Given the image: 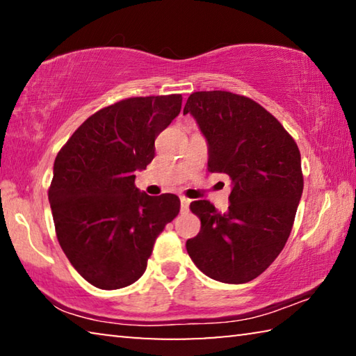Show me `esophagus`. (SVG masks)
I'll return each instance as SVG.
<instances>
[{
  "instance_id": "1",
  "label": "esophagus",
  "mask_w": 356,
  "mask_h": 356,
  "mask_svg": "<svg viewBox=\"0 0 356 356\" xmlns=\"http://www.w3.org/2000/svg\"><path fill=\"white\" fill-rule=\"evenodd\" d=\"M190 200L188 197H185V196H180V210H182V212H188V207H190Z\"/></svg>"
}]
</instances>
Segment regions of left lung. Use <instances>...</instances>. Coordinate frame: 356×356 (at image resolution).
I'll return each mask as SVG.
<instances>
[{
	"mask_svg": "<svg viewBox=\"0 0 356 356\" xmlns=\"http://www.w3.org/2000/svg\"><path fill=\"white\" fill-rule=\"evenodd\" d=\"M191 114L207 141L209 171L231 177L226 213L190 204L201 231L186 240L197 268L215 281L243 284L268 268L291 236L303 193L297 143L254 100L227 91L193 92Z\"/></svg>",
	"mask_w": 356,
	"mask_h": 356,
	"instance_id": "8db88e82",
	"label": "left lung"
}]
</instances>
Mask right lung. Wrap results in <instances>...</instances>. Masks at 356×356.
Returning a JSON list of instances; mask_svg holds the SVG:
<instances>
[{
    "label": "right lung",
    "mask_w": 356,
    "mask_h": 356,
    "mask_svg": "<svg viewBox=\"0 0 356 356\" xmlns=\"http://www.w3.org/2000/svg\"><path fill=\"white\" fill-rule=\"evenodd\" d=\"M180 108V94L120 100L84 120L56 155L48 201L58 242L95 287L140 280L156 237L179 213L176 195L138 190L135 171L154 160L155 138Z\"/></svg>",
    "instance_id": "1"
}]
</instances>
